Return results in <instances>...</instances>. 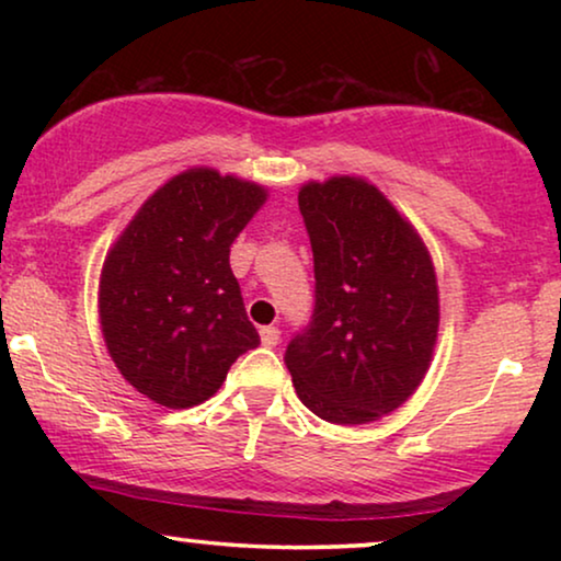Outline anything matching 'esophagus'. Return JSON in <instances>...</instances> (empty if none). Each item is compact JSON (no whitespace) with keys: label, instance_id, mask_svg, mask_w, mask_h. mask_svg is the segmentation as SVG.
<instances>
[{"label":"esophagus","instance_id":"obj_1","mask_svg":"<svg viewBox=\"0 0 561 561\" xmlns=\"http://www.w3.org/2000/svg\"><path fill=\"white\" fill-rule=\"evenodd\" d=\"M260 340H263L265 347H275V344H278V340H280L278 327H263V329H260Z\"/></svg>","mask_w":561,"mask_h":561}]
</instances>
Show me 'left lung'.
Here are the masks:
<instances>
[{"label": "left lung", "mask_w": 561, "mask_h": 561, "mask_svg": "<svg viewBox=\"0 0 561 561\" xmlns=\"http://www.w3.org/2000/svg\"><path fill=\"white\" fill-rule=\"evenodd\" d=\"M313 252V313L286 347L296 393L340 426L409 401L432 363L439 288L428 250L378 186L355 175L298 191Z\"/></svg>", "instance_id": "obj_1"}]
</instances>
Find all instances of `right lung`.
I'll return each instance as SVG.
<instances>
[{
	"mask_svg": "<svg viewBox=\"0 0 561 561\" xmlns=\"http://www.w3.org/2000/svg\"><path fill=\"white\" fill-rule=\"evenodd\" d=\"M267 191L214 168H188L140 206L106 252L99 319L129 386L168 409H191L221 388L260 344L229 248Z\"/></svg>",
	"mask_w": 561,
	"mask_h": 561,
	"instance_id": "obj_1",
	"label": "right lung"
}]
</instances>
